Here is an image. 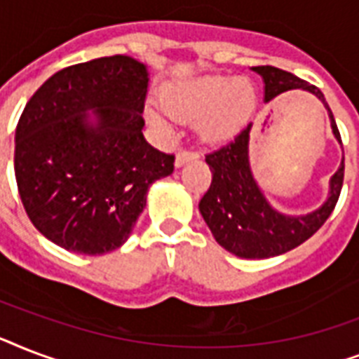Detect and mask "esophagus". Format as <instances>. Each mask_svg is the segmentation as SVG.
<instances>
[{"instance_id": "34e87169", "label": "esophagus", "mask_w": 359, "mask_h": 359, "mask_svg": "<svg viewBox=\"0 0 359 359\" xmlns=\"http://www.w3.org/2000/svg\"><path fill=\"white\" fill-rule=\"evenodd\" d=\"M191 158H196V152L194 151H186V149H180L179 152H177V158H175V165L177 168H180V165H184L188 160H191Z\"/></svg>"}]
</instances>
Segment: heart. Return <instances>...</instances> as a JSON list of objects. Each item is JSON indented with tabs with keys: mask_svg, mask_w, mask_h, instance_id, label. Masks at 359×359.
<instances>
[{
	"mask_svg": "<svg viewBox=\"0 0 359 359\" xmlns=\"http://www.w3.org/2000/svg\"><path fill=\"white\" fill-rule=\"evenodd\" d=\"M162 100L165 108L147 106V119L154 128L169 132L175 119L199 121L205 140L222 141L248 123L255 108V91L248 81L231 76H205L169 87Z\"/></svg>",
	"mask_w": 359,
	"mask_h": 359,
	"instance_id": "obj_1",
	"label": "heart"
}]
</instances>
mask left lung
<instances>
[{
    "mask_svg": "<svg viewBox=\"0 0 359 359\" xmlns=\"http://www.w3.org/2000/svg\"><path fill=\"white\" fill-rule=\"evenodd\" d=\"M253 70L264 80V102H270L272 98L290 89L313 93L328 109L335 140L341 143L334 114L318 87L270 65L253 67ZM250 130L251 124H248L229 143L214 149L205 156L212 171V182L199 201V212L207 222L208 229L212 231L216 242L233 255L242 259H268L304 244L330 218L343 188L345 158L330 180L328 199L323 207L304 216H287L278 212L266 201L253 179L248 149Z\"/></svg>",
    "mask_w": 359,
    "mask_h": 359,
    "instance_id": "obj_1",
    "label": "left lung"
}]
</instances>
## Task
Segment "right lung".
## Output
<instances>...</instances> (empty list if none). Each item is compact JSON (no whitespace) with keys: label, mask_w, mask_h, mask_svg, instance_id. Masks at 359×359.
Here are the masks:
<instances>
[{"label":"right lung","mask_w":359,"mask_h":359,"mask_svg":"<svg viewBox=\"0 0 359 359\" xmlns=\"http://www.w3.org/2000/svg\"><path fill=\"white\" fill-rule=\"evenodd\" d=\"M147 87L145 65L111 55L59 70L25 104L14 175L31 224L53 244L83 255L117 250L149 186L173 173L175 154L143 137Z\"/></svg>","instance_id":"1"}]
</instances>
